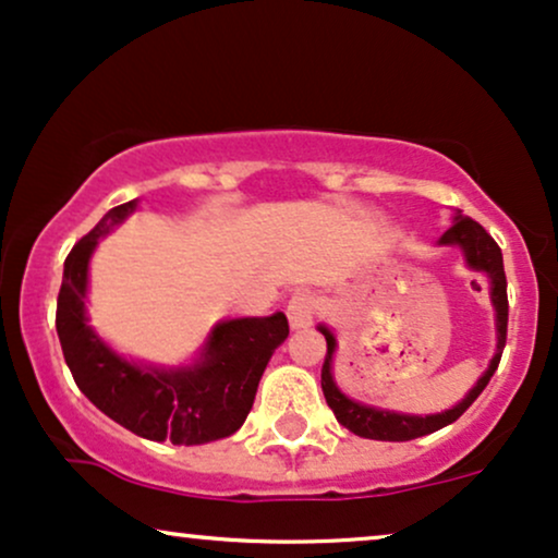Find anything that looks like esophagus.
Here are the masks:
<instances>
[{"mask_svg":"<svg viewBox=\"0 0 558 558\" xmlns=\"http://www.w3.org/2000/svg\"><path fill=\"white\" fill-rule=\"evenodd\" d=\"M315 298L307 292H298L294 298L290 300V305H287V318H290V326L294 331H300V328H307L313 326V318H315Z\"/></svg>","mask_w":558,"mask_h":558,"instance_id":"34e87169","label":"esophagus"}]
</instances>
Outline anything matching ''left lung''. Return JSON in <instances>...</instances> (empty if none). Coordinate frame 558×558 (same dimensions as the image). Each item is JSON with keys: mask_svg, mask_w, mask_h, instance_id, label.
<instances>
[{"mask_svg": "<svg viewBox=\"0 0 558 558\" xmlns=\"http://www.w3.org/2000/svg\"><path fill=\"white\" fill-rule=\"evenodd\" d=\"M439 245H456L463 251L465 264L473 271H484L492 281V305L497 311V352H494L486 373L478 377V383L465 393L460 403L452 409L442 411V414H398V411H385L375 409V405H364L360 401H352L349 396H343L339 385L333 380V352H336V336L328 326H318V331L326 336V362L320 369V388L326 396V403L331 405V411L339 418L341 426H347L354 435L367 437V439H383V442H405V439H416L432 432L442 429V426L452 424L456 418L465 414V409L484 393V388L489 385L492 375L497 373L501 352H505L507 343V315H510V305H507V277H505V264H501V251L494 243V238L484 230L478 222H473L471 217H463L456 211L452 217V227L439 238Z\"/></svg>", "mask_w": 558, "mask_h": 558, "instance_id": "left-lung-1", "label": "left lung"}]
</instances>
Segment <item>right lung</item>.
Here are the masks:
<instances>
[{
    "mask_svg": "<svg viewBox=\"0 0 558 558\" xmlns=\"http://www.w3.org/2000/svg\"><path fill=\"white\" fill-rule=\"evenodd\" d=\"M136 209L113 206L64 260L57 333L74 383L106 416L153 442L204 445L230 437L253 409L274 349L290 336L284 313L222 320L206 336L194 364L157 367L123 360L87 326V266L95 245Z\"/></svg>",
    "mask_w": 558,
    "mask_h": 558,
    "instance_id": "add662e5",
    "label": "right lung"
}]
</instances>
